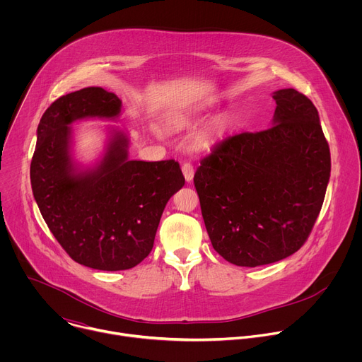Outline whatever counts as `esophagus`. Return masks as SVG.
Segmentation results:
<instances>
[{
  "instance_id": "34e87169",
  "label": "esophagus",
  "mask_w": 362,
  "mask_h": 362,
  "mask_svg": "<svg viewBox=\"0 0 362 362\" xmlns=\"http://www.w3.org/2000/svg\"><path fill=\"white\" fill-rule=\"evenodd\" d=\"M182 172H183V176L186 179V182H192L193 180V176H194V169L190 163H185L182 166Z\"/></svg>"
}]
</instances>
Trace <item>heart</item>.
Here are the masks:
<instances>
[{
  "label": "heart",
  "instance_id": "1",
  "mask_svg": "<svg viewBox=\"0 0 362 362\" xmlns=\"http://www.w3.org/2000/svg\"><path fill=\"white\" fill-rule=\"evenodd\" d=\"M183 120H189V117H183ZM232 127V117L229 115L216 116L211 124L199 136V146L203 148L212 147L215 141L222 139Z\"/></svg>",
  "mask_w": 362,
  "mask_h": 362
}]
</instances>
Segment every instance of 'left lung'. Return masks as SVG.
I'll return each instance as SVG.
<instances>
[{
  "label": "left lung",
  "instance_id": "left-lung-1",
  "mask_svg": "<svg viewBox=\"0 0 362 362\" xmlns=\"http://www.w3.org/2000/svg\"><path fill=\"white\" fill-rule=\"evenodd\" d=\"M272 97V126L225 139L193 179L212 246L236 267L295 253L314 228L329 182V146L313 101L295 88Z\"/></svg>",
  "mask_w": 362,
  "mask_h": 362
}]
</instances>
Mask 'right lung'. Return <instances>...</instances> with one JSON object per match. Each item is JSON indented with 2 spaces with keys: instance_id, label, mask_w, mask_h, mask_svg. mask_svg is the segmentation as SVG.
Returning <instances> with one entry per match:
<instances>
[{
  "instance_id": "right-lung-1",
  "label": "right lung",
  "mask_w": 362,
  "mask_h": 362,
  "mask_svg": "<svg viewBox=\"0 0 362 362\" xmlns=\"http://www.w3.org/2000/svg\"><path fill=\"white\" fill-rule=\"evenodd\" d=\"M120 112L122 100L101 87L57 98L40 120L30 168L48 229L73 261L98 271L139 265L153 247L166 203L185 185L175 160H130V139L115 127L94 165L77 163L71 124L117 120Z\"/></svg>"
}]
</instances>
